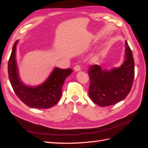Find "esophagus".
Segmentation results:
<instances>
[{
	"mask_svg": "<svg viewBox=\"0 0 148 148\" xmlns=\"http://www.w3.org/2000/svg\"><path fill=\"white\" fill-rule=\"evenodd\" d=\"M74 70H75L76 71H78L81 70V67H80V65H77L75 66Z\"/></svg>",
	"mask_w": 148,
	"mask_h": 148,
	"instance_id": "34e87169",
	"label": "esophagus"
}]
</instances>
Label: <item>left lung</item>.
<instances>
[{
  "instance_id": "8db88e82",
  "label": "left lung",
  "mask_w": 148,
  "mask_h": 148,
  "mask_svg": "<svg viewBox=\"0 0 148 148\" xmlns=\"http://www.w3.org/2000/svg\"><path fill=\"white\" fill-rule=\"evenodd\" d=\"M125 46V60L120 67L106 70L98 65L89 66V96L99 106H112L123 100L131 90L135 76V63L126 41Z\"/></svg>"
}]
</instances>
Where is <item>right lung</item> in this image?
I'll return each instance as SVG.
<instances>
[{"instance_id":"right-lung-1","label":"right lung","mask_w":148,"mask_h":148,"mask_svg":"<svg viewBox=\"0 0 148 148\" xmlns=\"http://www.w3.org/2000/svg\"><path fill=\"white\" fill-rule=\"evenodd\" d=\"M18 41L13 46L8 64V73L13 91L27 106L35 109H48L56 105L62 96V86L66 78L73 72L70 69L56 68L42 84L28 86L21 81L16 61Z\"/></svg>"}]
</instances>
